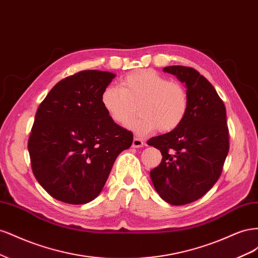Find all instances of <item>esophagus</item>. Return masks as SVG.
I'll return each instance as SVG.
<instances>
[{
    "mask_svg": "<svg viewBox=\"0 0 258 258\" xmlns=\"http://www.w3.org/2000/svg\"><path fill=\"white\" fill-rule=\"evenodd\" d=\"M132 146L136 147V148L142 147V146H144V141H143V140H141V139H139V138H135L134 139V142H132Z\"/></svg>",
    "mask_w": 258,
    "mask_h": 258,
    "instance_id": "esophagus-1",
    "label": "esophagus"
}]
</instances>
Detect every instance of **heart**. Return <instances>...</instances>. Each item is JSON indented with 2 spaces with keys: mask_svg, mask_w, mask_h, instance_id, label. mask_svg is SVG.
<instances>
[{
  "mask_svg": "<svg viewBox=\"0 0 258 258\" xmlns=\"http://www.w3.org/2000/svg\"><path fill=\"white\" fill-rule=\"evenodd\" d=\"M101 104L108 117L124 126L139 106L140 115L127 127L139 136L157 129L170 132L181 126L188 113V93L181 84L151 70L128 74L121 87L110 85L101 93Z\"/></svg>",
  "mask_w": 258,
  "mask_h": 258,
  "instance_id": "1",
  "label": "heart"
}]
</instances>
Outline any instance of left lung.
I'll return each instance as SVG.
<instances>
[{
	"mask_svg": "<svg viewBox=\"0 0 258 258\" xmlns=\"http://www.w3.org/2000/svg\"><path fill=\"white\" fill-rule=\"evenodd\" d=\"M163 72L185 83L189 107L178 128L147 141L162 155L151 178L163 200L183 206L201 198L221 176L229 151L226 108L215 88L195 69L171 66Z\"/></svg>",
	"mask_w": 258,
	"mask_h": 258,
	"instance_id": "left-lung-1",
	"label": "left lung"
}]
</instances>
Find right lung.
Instances as JSON below:
<instances>
[{
    "label": "right lung",
    "mask_w": 258,
    "mask_h": 258,
    "mask_svg": "<svg viewBox=\"0 0 258 258\" xmlns=\"http://www.w3.org/2000/svg\"><path fill=\"white\" fill-rule=\"evenodd\" d=\"M115 76L87 70L66 77L37 108L28 142L31 167L54 199L85 205L98 197L117 156L134 141L101 104Z\"/></svg>",
    "instance_id": "1"
}]
</instances>
